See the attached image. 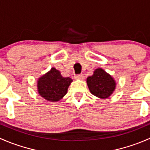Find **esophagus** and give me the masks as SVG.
I'll return each mask as SVG.
<instances>
[{
	"label": "esophagus",
	"mask_w": 150,
	"mask_h": 150,
	"mask_svg": "<svg viewBox=\"0 0 150 150\" xmlns=\"http://www.w3.org/2000/svg\"><path fill=\"white\" fill-rule=\"evenodd\" d=\"M74 78H75V79L83 80L84 79V76L82 74H77V75H75Z\"/></svg>",
	"instance_id": "obj_1"
}]
</instances>
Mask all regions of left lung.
Returning <instances> with one entry per match:
<instances>
[{
    "label": "left lung",
    "instance_id": "1",
    "mask_svg": "<svg viewBox=\"0 0 150 150\" xmlns=\"http://www.w3.org/2000/svg\"><path fill=\"white\" fill-rule=\"evenodd\" d=\"M86 83L91 93L100 98H108L115 87L112 77L102 69H96L93 75L88 76Z\"/></svg>",
    "mask_w": 150,
    "mask_h": 150
}]
</instances>
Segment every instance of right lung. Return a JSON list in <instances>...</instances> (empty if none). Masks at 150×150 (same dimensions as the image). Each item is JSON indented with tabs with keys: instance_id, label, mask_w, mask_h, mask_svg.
<instances>
[{
	"instance_id": "obj_1",
	"label": "right lung",
	"mask_w": 150,
	"mask_h": 150,
	"mask_svg": "<svg viewBox=\"0 0 150 150\" xmlns=\"http://www.w3.org/2000/svg\"><path fill=\"white\" fill-rule=\"evenodd\" d=\"M71 81V79L62 76L59 71L52 68L50 71L38 80V92L47 100L58 101L67 93Z\"/></svg>"
}]
</instances>
